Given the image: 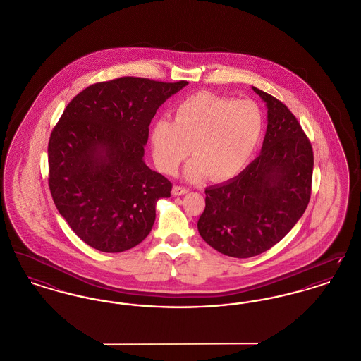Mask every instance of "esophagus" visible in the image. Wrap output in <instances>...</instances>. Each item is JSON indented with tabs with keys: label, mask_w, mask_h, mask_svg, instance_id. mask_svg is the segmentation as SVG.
<instances>
[{
	"label": "esophagus",
	"mask_w": 361,
	"mask_h": 361,
	"mask_svg": "<svg viewBox=\"0 0 361 361\" xmlns=\"http://www.w3.org/2000/svg\"><path fill=\"white\" fill-rule=\"evenodd\" d=\"M172 193L173 196H181V195L188 193V188H185V187H180V185H176V187H173Z\"/></svg>",
	"instance_id": "1"
}]
</instances>
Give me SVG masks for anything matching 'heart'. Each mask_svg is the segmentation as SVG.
<instances>
[{"instance_id":"1","label":"heart","mask_w":361,"mask_h":361,"mask_svg":"<svg viewBox=\"0 0 361 361\" xmlns=\"http://www.w3.org/2000/svg\"><path fill=\"white\" fill-rule=\"evenodd\" d=\"M264 134V115L249 100L199 92L173 111V121L158 119L152 128L157 166L166 174L177 172L192 152L185 177L197 181L208 174L228 180L246 166Z\"/></svg>"}]
</instances>
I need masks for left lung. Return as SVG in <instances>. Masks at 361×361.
<instances>
[{
    "label": "left lung",
    "instance_id": "8db88e82",
    "mask_svg": "<svg viewBox=\"0 0 361 361\" xmlns=\"http://www.w3.org/2000/svg\"><path fill=\"white\" fill-rule=\"evenodd\" d=\"M253 90L268 108L261 153L237 177L206 188L197 222L202 238L230 257H255L271 249L302 218L311 196L309 137L284 104Z\"/></svg>",
    "mask_w": 361,
    "mask_h": 361
}]
</instances>
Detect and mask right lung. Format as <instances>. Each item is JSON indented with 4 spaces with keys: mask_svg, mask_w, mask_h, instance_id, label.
I'll use <instances>...</instances> for the list:
<instances>
[{
    "mask_svg": "<svg viewBox=\"0 0 361 361\" xmlns=\"http://www.w3.org/2000/svg\"><path fill=\"white\" fill-rule=\"evenodd\" d=\"M187 81L121 77L87 86L49 140V187L71 230L93 249L121 253L145 240L172 183L143 161L157 109Z\"/></svg>",
    "mask_w": 361,
    "mask_h": 361,
    "instance_id": "add662e5",
    "label": "right lung"
}]
</instances>
